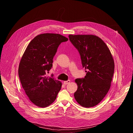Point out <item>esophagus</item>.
Returning <instances> with one entry per match:
<instances>
[{
    "mask_svg": "<svg viewBox=\"0 0 133 133\" xmlns=\"http://www.w3.org/2000/svg\"><path fill=\"white\" fill-rule=\"evenodd\" d=\"M70 82V81L69 80H68V81H64V84L67 85V84H69Z\"/></svg>",
    "mask_w": 133,
    "mask_h": 133,
    "instance_id": "esophagus-1",
    "label": "esophagus"
}]
</instances>
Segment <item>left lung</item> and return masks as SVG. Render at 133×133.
Listing matches in <instances>:
<instances>
[{"label": "left lung", "mask_w": 133, "mask_h": 133, "mask_svg": "<svg viewBox=\"0 0 133 133\" xmlns=\"http://www.w3.org/2000/svg\"><path fill=\"white\" fill-rule=\"evenodd\" d=\"M69 41L81 56L83 67L87 69L84 78L75 80L78 88L74 97L82 106L99 104L108 92L114 72V62L103 41L92 35H69Z\"/></svg>", "instance_id": "left-lung-1"}]
</instances>
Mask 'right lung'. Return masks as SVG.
<instances>
[{"label":"right lung","mask_w":133,"mask_h":133,"mask_svg":"<svg viewBox=\"0 0 133 133\" xmlns=\"http://www.w3.org/2000/svg\"><path fill=\"white\" fill-rule=\"evenodd\" d=\"M68 38L57 34L36 36L27 47L18 68L19 77L27 96L35 105L46 107L56 99L62 84L47 73L59 45Z\"/></svg>","instance_id":"right-lung-1"}]
</instances>
